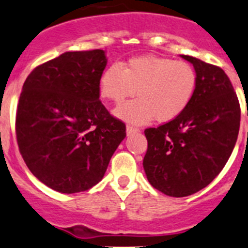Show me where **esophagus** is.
<instances>
[{"label":"esophagus","mask_w":248,"mask_h":248,"mask_svg":"<svg viewBox=\"0 0 248 248\" xmlns=\"http://www.w3.org/2000/svg\"><path fill=\"white\" fill-rule=\"evenodd\" d=\"M139 131H140L139 127L131 126V125H127V126H126V134H127V135L136 134V132H139Z\"/></svg>","instance_id":"esophagus-1"}]
</instances>
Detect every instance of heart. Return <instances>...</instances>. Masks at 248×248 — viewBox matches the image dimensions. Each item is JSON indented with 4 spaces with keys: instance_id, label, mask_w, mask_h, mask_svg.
Masks as SVG:
<instances>
[{
    "instance_id": "b5f03b06",
    "label": "heart",
    "mask_w": 248,
    "mask_h": 248,
    "mask_svg": "<svg viewBox=\"0 0 248 248\" xmlns=\"http://www.w3.org/2000/svg\"><path fill=\"white\" fill-rule=\"evenodd\" d=\"M197 84V72L186 61L144 55L122 66H108L100 76L99 90L113 104H121L136 90L139 99L116 109L117 116L129 123L143 124L151 119L168 123L189 106Z\"/></svg>"
}]
</instances>
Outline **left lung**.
Segmentation results:
<instances>
[{
  "instance_id": "1",
  "label": "left lung",
  "mask_w": 248,
  "mask_h": 248,
  "mask_svg": "<svg viewBox=\"0 0 248 248\" xmlns=\"http://www.w3.org/2000/svg\"><path fill=\"white\" fill-rule=\"evenodd\" d=\"M198 84L189 106L173 121L144 130L143 169L149 183L169 197L192 195L227 164L240 129L239 100L220 67L189 55Z\"/></svg>"
}]
</instances>
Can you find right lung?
I'll return each instance as SVG.
<instances>
[{"label": "right lung", "mask_w": 248, "mask_h": 248, "mask_svg": "<svg viewBox=\"0 0 248 248\" xmlns=\"http://www.w3.org/2000/svg\"><path fill=\"white\" fill-rule=\"evenodd\" d=\"M107 59L101 49L66 51L26 78L16 108L19 151L35 177L66 194L104 177L126 136L125 124L100 101Z\"/></svg>", "instance_id": "1"}]
</instances>
